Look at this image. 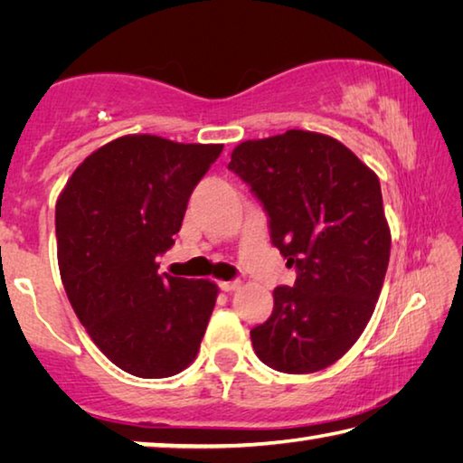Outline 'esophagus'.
Masks as SVG:
<instances>
[{"instance_id":"34e87169","label":"esophagus","mask_w":463,"mask_h":463,"mask_svg":"<svg viewBox=\"0 0 463 463\" xmlns=\"http://www.w3.org/2000/svg\"><path fill=\"white\" fill-rule=\"evenodd\" d=\"M218 286H221L222 292H234V289L241 288V281L234 279V281H218Z\"/></svg>"}]
</instances>
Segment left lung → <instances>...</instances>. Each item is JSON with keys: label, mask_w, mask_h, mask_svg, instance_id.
Returning a JSON list of instances; mask_svg holds the SVG:
<instances>
[{"label": "left lung", "mask_w": 463, "mask_h": 463, "mask_svg": "<svg viewBox=\"0 0 463 463\" xmlns=\"http://www.w3.org/2000/svg\"><path fill=\"white\" fill-rule=\"evenodd\" d=\"M229 169L263 203L271 242L296 268L250 331L257 357L286 373L333 365L373 315L390 261L380 179L333 137L310 130L245 140Z\"/></svg>", "instance_id": "left-lung-1"}]
</instances>
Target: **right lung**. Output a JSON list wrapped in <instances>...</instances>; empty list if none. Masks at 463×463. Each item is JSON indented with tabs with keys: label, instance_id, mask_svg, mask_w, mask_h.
<instances>
[{
	"label": "right lung",
	"instance_id": "1",
	"mask_svg": "<svg viewBox=\"0 0 463 463\" xmlns=\"http://www.w3.org/2000/svg\"><path fill=\"white\" fill-rule=\"evenodd\" d=\"M222 145L127 135L93 151L57 200L59 269L69 302L109 362L169 378L200 351L218 288L163 273L187 200Z\"/></svg>",
	"mask_w": 463,
	"mask_h": 463
}]
</instances>
